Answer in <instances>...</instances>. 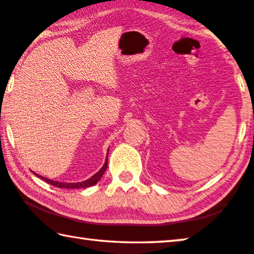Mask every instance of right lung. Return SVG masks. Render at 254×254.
Wrapping results in <instances>:
<instances>
[{
	"label": "right lung",
	"instance_id": "obj_1",
	"mask_svg": "<svg viewBox=\"0 0 254 254\" xmlns=\"http://www.w3.org/2000/svg\"><path fill=\"white\" fill-rule=\"evenodd\" d=\"M107 168V158H106V161L104 163V166L102 167L101 170L98 171V173H96L95 175L93 176V177H91L87 180H85V182H81V183H59V182H55V180H50L48 178H45V177H41V176L34 174L36 176H38V177L41 178L42 180H45L46 183H48L50 185H53V186L55 187H58V188H68V189H75V188H86V187H91L93 186V185L97 184L98 180H100L102 178V176L104 175L105 170Z\"/></svg>",
	"mask_w": 254,
	"mask_h": 254
}]
</instances>
